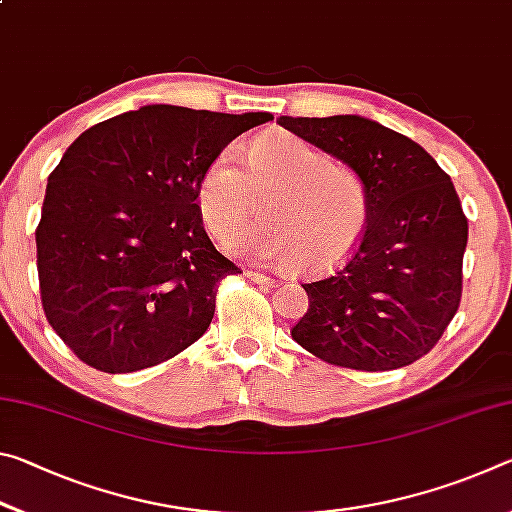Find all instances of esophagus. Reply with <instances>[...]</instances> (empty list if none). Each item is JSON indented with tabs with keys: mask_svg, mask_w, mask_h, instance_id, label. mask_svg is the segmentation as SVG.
I'll use <instances>...</instances> for the list:
<instances>
[{
	"mask_svg": "<svg viewBox=\"0 0 512 512\" xmlns=\"http://www.w3.org/2000/svg\"><path fill=\"white\" fill-rule=\"evenodd\" d=\"M246 277L250 282H257V284H275L273 277H268L266 273H259V271H246Z\"/></svg>",
	"mask_w": 512,
	"mask_h": 512,
	"instance_id": "34e87169",
	"label": "esophagus"
}]
</instances>
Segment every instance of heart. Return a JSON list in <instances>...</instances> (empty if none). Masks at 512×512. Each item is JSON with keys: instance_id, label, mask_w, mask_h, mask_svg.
<instances>
[{"instance_id": "1", "label": "heart", "mask_w": 512, "mask_h": 512, "mask_svg": "<svg viewBox=\"0 0 512 512\" xmlns=\"http://www.w3.org/2000/svg\"><path fill=\"white\" fill-rule=\"evenodd\" d=\"M266 201V221L230 248L253 259L293 264L316 273L350 253L368 219V198L357 173L287 133L250 144L246 171L232 151L207 164L198 183V210L219 241L235 237Z\"/></svg>"}]
</instances>
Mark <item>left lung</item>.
<instances>
[{
	"label": "left lung",
	"mask_w": 512,
	"mask_h": 512,
	"mask_svg": "<svg viewBox=\"0 0 512 512\" xmlns=\"http://www.w3.org/2000/svg\"><path fill=\"white\" fill-rule=\"evenodd\" d=\"M277 124L357 173L368 219L348 262L302 284L293 341L332 366L395 370L424 357L463 293L467 219L452 178L402 133L359 115Z\"/></svg>",
	"instance_id": "8db88e82"
}]
</instances>
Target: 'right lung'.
Returning <instances> with one entry per match:
<instances>
[{"label":"right lung","instance_id":"1","mask_svg":"<svg viewBox=\"0 0 512 512\" xmlns=\"http://www.w3.org/2000/svg\"><path fill=\"white\" fill-rule=\"evenodd\" d=\"M268 112L142 106L81 133L51 171L36 228L42 307L83 363L135 372L176 357L241 273L207 237L198 183Z\"/></svg>","mask_w":512,"mask_h":512}]
</instances>
